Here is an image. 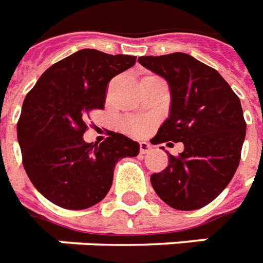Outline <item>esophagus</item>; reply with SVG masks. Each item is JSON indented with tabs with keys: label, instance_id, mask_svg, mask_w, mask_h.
<instances>
[{
	"label": "esophagus",
	"instance_id": "esophagus-1",
	"mask_svg": "<svg viewBox=\"0 0 263 263\" xmlns=\"http://www.w3.org/2000/svg\"><path fill=\"white\" fill-rule=\"evenodd\" d=\"M150 150H152V146L147 143V142H140L139 143V152L140 154H147L150 153Z\"/></svg>",
	"mask_w": 263,
	"mask_h": 263
}]
</instances>
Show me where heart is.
<instances>
[{"instance_id": "1", "label": "heart", "mask_w": 263, "mask_h": 263, "mask_svg": "<svg viewBox=\"0 0 263 263\" xmlns=\"http://www.w3.org/2000/svg\"><path fill=\"white\" fill-rule=\"evenodd\" d=\"M150 124L147 121H139V120H134L127 123V129L134 135H142L149 129Z\"/></svg>"}]
</instances>
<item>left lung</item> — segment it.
Returning a JSON list of instances; mask_svg holds the SVG:
<instances>
[{"mask_svg": "<svg viewBox=\"0 0 263 263\" xmlns=\"http://www.w3.org/2000/svg\"><path fill=\"white\" fill-rule=\"evenodd\" d=\"M138 62L171 89L170 117L152 142L185 146L179 156L167 153V168L150 176L152 186L175 210L203 208L229 185L240 163L247 128L240 99L215 69L187 53L140 56Z\"/></svg>", "mask_w": 263, "mask_h": 263, "instance_id": "obj_1", "label": "left lung"}]
</instances>
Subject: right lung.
Listing matches in <instances>:
<instances>
[{"label": "right lung", "instance_id": "add662e5", "mask_svg": "<svg viewBox=\"0 0 263 263\" xmlns=\"http://www.w3.org/2000/svg\"><path fill=\"white\" fill-rule=\"evenodd\" d=\"M136 56L81 49L52 65L26 95L17 140L26 174L51 203L85 210L102 201L120 158L135 157L139 143L110 131L87 143V117L105 107L110 80L135 65Z\"/></svg>", "mask_w": 263, "mask_h": 263}]
</instances>
